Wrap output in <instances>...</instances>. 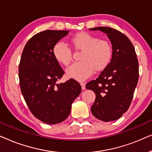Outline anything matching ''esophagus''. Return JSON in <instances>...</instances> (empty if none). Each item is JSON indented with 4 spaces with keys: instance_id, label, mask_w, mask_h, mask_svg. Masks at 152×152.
Instances as JSON below:
<instances>
[{
    "instance_id": "34e87169",
    "label": "esophagus",
    "mask_w": 152,
    "mask_h": 152,
    "mask_svg": "<svg viewBox=\"0 0 152 152\" xmlns=\"http://www.w3.org/2000/svg\"><path fill=\"white\" fill-rule=\"evenodd\" d=\"M81 86H82V90H84V89H86V85H85L84 83H81Z\"/></svg>"
}]
</instances>
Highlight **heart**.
I'll return each mask as SVG.
<instances>
[{
	"instance_id": "b5f03b06",
	"label": "heart",
	"mask_w": 152,
	"mask_h": 152,
	"mask_svg": "<svg viewBox=\"0 0 152 152\" xmlns=\"http://www.w3.org/2000/svg\"><path fill=\"white\" fill-rule=\"evenodd\" d=\"M72 45L77 50H82L80 61L70 65L66 69L68 77L78 81H83L91 75L94 70L102 71L109 66L113 56V46L107 39L88 32H80L70 39ZM54 57L58 62L68 66L72 59V52L62 41L57 42L53 49Z\"/></svg>"
}]
</instances>
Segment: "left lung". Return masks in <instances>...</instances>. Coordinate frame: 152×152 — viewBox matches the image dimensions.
Listing matches in <instances>:
<instances>
[{"mask_svg": "<svg viewBox=\"0 0 152 152\" xmlns=\"http://www.w3.org/2000/svg\"><path fill=\"white\" fill-rule=\"evenodd\" d=\"M107 34L113 46L109 66L86 88L94 91L95 100L91 112L97 119L109 122L120 118L132 102L139 77L138 61L132 43L123 33L109 27H97Z\"/></svg>", "mask_w": 152, "mask_h": 152, "instance_id": "1", "label": "left lung"}]
</instances>
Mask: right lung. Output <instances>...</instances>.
<instances>
[{
  "instance_id": "right-lung-1",
  "label": "right lung",
  "mask_w": 152,
  "mask_h": 152,
  "mask_svg": "<svg viewBox=\"0 0 152 152\" xmlns=\"http://www.w3.org/2000/svg\"><path fill=\"white\" fill-rule=\"evenodd\" d=\"M68 32L48 30L34 35L25 45L18 66L25 101L33 115L46 124L65 120L72 103L82 91L80 84L73 79L57 84L64 71L54 57L53 49Z\"/></svg>"
}]
</instances>
